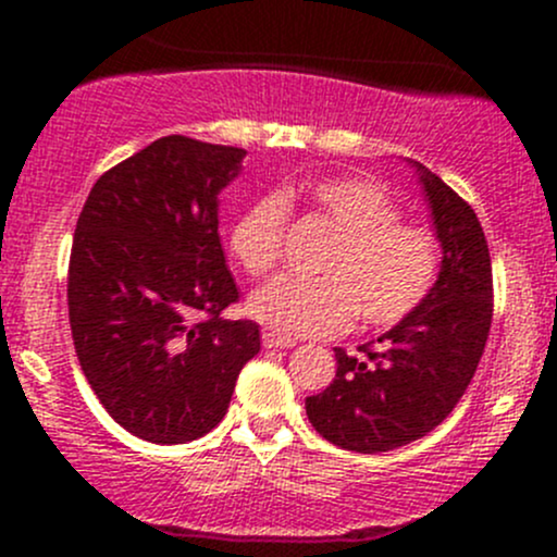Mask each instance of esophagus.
<instances>
[{
    "mask_svg": "<svg viewBox=\"0 0 557 557\" xmlns=\"http://www.w3.org/2000/svg\"><path fill=\"white\" fill-rule=\"evenodd\" d=\"M261 342H263V347H280V350H288V347L296 345L294 339H288V336H283V334H274V331H269V329L261 334Z\"/></svg>",
    "mask_w": 557,
    "mask_h": 557,
    "instance_id": "34e87169",
    "label": "esophagus"
}]
</instances>
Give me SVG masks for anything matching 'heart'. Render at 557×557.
Returning a JSON list of instances; mask_svg holds the SVG:
<instances>
[{
  "label": "heart",
  "instance_id": "1",
  "mask_svg": "<svg viewBox=\"0 0 557 557\" xmlns=\"http://www.w3.org/2000/svg\"><path fill=\"white\" fill-rule=\"evenodd\" d=\"M307 207L336 232L320 258L323 277H277L247 299V312L288 336L339 334L352 318L393 325L423 305L440 272V243L401 212L380 183L323 177L247 205L232 223L228 247L252 277L272 272L283 247L288 207Z\"/></svg>",
  "mask_w": 557,
  "mask_h": 557
}]
</instances>
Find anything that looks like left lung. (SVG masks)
Wrapping results in <instances>:
<instances>
[{
    "label": "left lung",
    "instance_id": "1",
    "mask_svg": "<svg viewBox=\"0 0 557 557\" xmlns=\"http://www.w3.org/2000/svg\"><path fill=\"white\" fill-rule=\"evenodd\" d=\"M407 164L442 247L434 288L358 356L336 347L334 383L305 401L314 431L352 453L396 450L434 431L469 387L491 331V252L474 210L420 161Z\"/></svg>",
    "mask_w": 557,
    "mask_h": 557
}]
</instances>
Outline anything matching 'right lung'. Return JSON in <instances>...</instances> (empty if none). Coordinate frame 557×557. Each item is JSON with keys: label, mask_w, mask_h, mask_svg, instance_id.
<instances>
[{"label": "right lung", "mask_w": 557, "mask_h": 557, "mask_svg": "<svg viewBox=\"0 0 557 557\" xmlns=\"http://www.w3.org/2000/svg\"><path fill=\"white\" fill-rule=\"evenodd\" d=\"M247 150L161 137L97 180L70 258V325L83 374L128 434L185 445L226 414L261 350L252 320L223 318L239 290L218 196Z\"/></svg>", "instance_id": "right-lung-1"}]
</instances>
